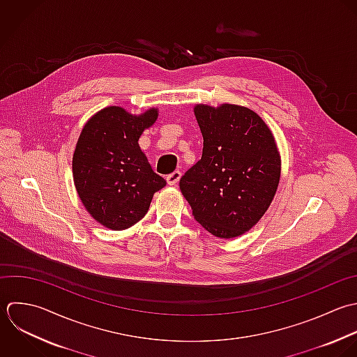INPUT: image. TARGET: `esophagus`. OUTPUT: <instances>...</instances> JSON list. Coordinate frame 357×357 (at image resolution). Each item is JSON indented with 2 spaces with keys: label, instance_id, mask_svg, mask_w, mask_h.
<instances>
[{
  "label": "esophagus",
  "instance_id": "34e87169",
  "mask_svg": "<svg viewBox=\"0 0 357 357\" xmlns=\"http://www.w3.org/2000/svg\"><path fill=\"white\" fill-rule=\"evenodd\" d=\"M181 176H182V172H181V171H175V172H172L171 175H168V176H167V182H168V185H169V186H176V185H178V182H179V179H181Z\"/></svg>",
  "mask_w": 357,
  "mask_h": 357
}]
</instances>
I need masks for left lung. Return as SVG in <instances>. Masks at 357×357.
<instances>
[{"label":"left lung","instance_id":"left-lung-1","mask_svg":"<svg viewBox=\"0 0 357 357\" xmlns=\"http://www.w3.org/2000/svg\"><path fill=\"white\" fill-rule=\"evenodd\" d=\"M202 158L179 181L195 220L217 238L253 228L270 207L281 176V157L266 122L250 108L197 104Z\"/></svg>","mask_w":357,"mask_h":357}]
</instances>
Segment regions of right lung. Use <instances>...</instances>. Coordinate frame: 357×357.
<instances>
[{
  "label": "right lung",
  "mask_w": 357,
  "mask_h": 357,
  "mask_svg": "<svg viewBox=\"0 0 357 357\" xmlns=\"http://www.w3.org/2000/svg\"><path fill=\"white\" fill-rule=\"evenodd\" d=\"M157 116V108L132 115L121 107H107L86 122L77 139L72 158L77 195L90 215L109 229H126L140 221L153 195L167 185L137 143Z\"/></svg>",
  "instance_id": "right-lung-1"
}]
</instances>
